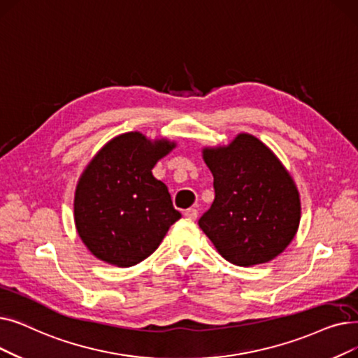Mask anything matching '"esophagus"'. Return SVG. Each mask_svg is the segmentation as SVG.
Instances as JSON below:
<instances>
[{
    "label": "esophagus",
    "instance_id": "esophagus-1",
    "mask_svg": "<svg viewBox=\"0 0 358 358\" xmlns=\"http://www.w3.org/2000/svg\"><path fill=\"white\" fill-rule=\"evenodd\" d=\"M197 215H199V210L196 208H190L184 212V216L189 217V220H196Z\"/></svg>",
    "mask_w": 358,
    "mask_h": 358
}]
</instances>
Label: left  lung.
Returning <instances> with one entry per match:
<instances>
[{"label":"left lung","mask_w":358,"mask_h":358,"mask_svg":"<svg viewBox=\"0 0 358 358\" xmlns=\"http://www.w3.org/2000/svg\"><path fill=\"white\" fill-rule=\"evenodd\" d=\"M215 199L199 227L225 260L237 266L268 263L295 237L301 217L297 185L257 137L238 133L228 145L205 146Z\"/></svg>","instance_id":"obj_1"}]
</instances>
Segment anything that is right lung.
I'll return each instance as SVG.
<instances>
[{
    "label": "right lung",
    "mask_w": 358,
    "mask_h": 358,
    "mask_svg": "<svg viewBox=\"0 0 358 358\" xmlns=\"http://www.w3.org/2000/svg\"><path fill=\"white\" fill-rule=\"evenodd\" d=\"M177 146L141 131L115 136L83 169L74 192L77 234L96 259L130 268L149 257L181 217L166 185L152 174Z\"/></svg>",
    "instance_id": "right-lung-1"
}]
</instances>
